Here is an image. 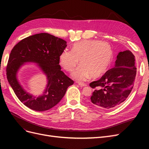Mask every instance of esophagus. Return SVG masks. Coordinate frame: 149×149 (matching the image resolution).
Returning a JSON list of instances; mask_svg holds the SVG:
<instances>
[{
  "instance_id": "esophagus-1",
  "label": "esophagus",
  "mask_w": 149,
  "mask_h": 149,
  "mask_svg": "<svg viewBox=\"0 0 149 149\" xmlns=\"http://www.w3.org/2000/svg\"><path fill=\"white\" fill-rule=\"evenodd\" d=\"M78 84L80 86H81V87L86 86H87V84L84 83H78Z\"/></svg>"
}]
</instances>
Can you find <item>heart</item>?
<instances>
[{
    "instance_id": "obj_1",
    "label": "heart",
    "mask_w": 149,
    "mask_h": 149,
    "mask_svg": "<svg viewBox=\"0 0 149 149\" xmlns=\"http://www.w3.org/2000/svg\"><path fill=\"white\" fill-rule=\"evenodd\" d=\"M114 57L112 48L107 42L96 40H87L73 45L72 52L64 50L60 56L61 66L72 71L78 65L81 66L73 73L78 81L86 79L91 75L97 78L102 75L111 65Z\"/></svg>"
}]
</instances>
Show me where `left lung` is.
I'll return each instance as SVG.
<instances>
[{"label":"left lung","mask_w":149,"mask_h":149,"mask_svg":"<svg viewBox=\"0 0 149 149\" xmlns=\"http://www.w3.org/2000/svg\"><path fill=\"white\" fill-rule=\"evenodd\" d=\"M137 68L135 56L129 50L120 52L114 68L97 81L89 84L93 91L90 102L96 107L112 109L121 104L131 92Z\"/></svg>","instance_id":"8db88e82"}]
</instances>
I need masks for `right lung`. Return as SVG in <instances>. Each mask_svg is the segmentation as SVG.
Here are the masks:
<instances>
[{
	"instance_id": "obj_1",
	"label": "right lung",
	"mask_w": 149,
	"mask_h": 149,
	"mask_svg": "<svg viewBox=\"0 0 149 149\" xmlns=\"http://www.w3.org/2000/svg\"><path fill=\"white\" fill-rule=\"evenodd\" d=\"M66 42L47 33L30 36L22 40L12 49L7 66V78L19 100L36 111H45L56 105L74 81L61 70L60 56ZM26 62L38 63L47 75L48 83L42 96L37 98L26 92L17 81L16 73Z\"/></svg>"
}]
</instances>
